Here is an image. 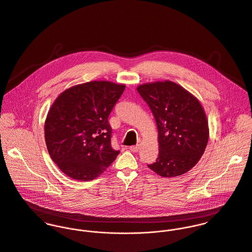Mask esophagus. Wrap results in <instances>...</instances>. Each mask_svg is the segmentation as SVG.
I'll return each mask as SVG.
<instances>
[{
	"mask_svg": "<svg viewBox=\"0 0 252 252\" xmlns=\"http://www.w3.org/2000/svg\"><path fill=\"white\" fill-rule=\"evenodd\" d=\"M129 150L131 152H138L139 150V145H134V146H130Z\"/></svg>",
	"mask_w": 252,
	"mask_h": 252,
	"instance_id": "1",
	"label": "esophagus"
}]
</instances>
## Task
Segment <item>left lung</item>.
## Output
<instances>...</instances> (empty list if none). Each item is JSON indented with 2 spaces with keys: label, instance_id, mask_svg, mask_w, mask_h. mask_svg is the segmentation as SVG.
I'll use <instances>...</instances> for the list:
<instances>
[{
  "label": "left lung",
  "instance_id": "obj_1",
  "mask_svg": "<svg viewBox=\"0 0 252 252\" xmlns=\"http://www.w3.org/2000/svg\"><path fill=\"white\" fill-rule=\"evenodd\" d=\"M158 126V157L148 167L161 177H175L193 168L208 142V122L200 101L181 86L155 82L137 87Z\"/></svg>",
  "mask_w": 252,
  "mask_h": 252
}]
</instances>
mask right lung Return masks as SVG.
I'll return each mask as SVG.
<instances>
[{
  "label": "right lung",
  "mask_w": 252,
  "mask_h": 252,
  "mask_svg": "<svg viewBox=\"0 0 252 252\" xmlns=\"http://www.w3.org/2000/svg\"><path fill=\"white\" fill-rule=\"evenodd\" d=\"M125 85L94 81L74 86L58 95L45 122L51 159L67 176L90 181L98 177L120 151L111 147L108 117Z\"/></svg>",
  "instance_id": "obj_1"
}]
</instances>
